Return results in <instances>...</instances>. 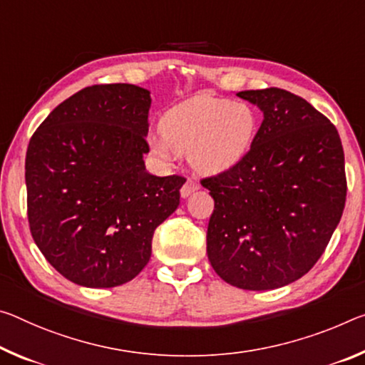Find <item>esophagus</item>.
<instances>
[{"instance_id":"34e87169","label":"esophagus","mask_w":365,"mask_h":365,"mask_svg":"<svg viewBox=\"0 0 365 365\" xmlns=\"http://www.w3.org/2000/svg\"><path fill=\"white\" fill-rule=\"evenodd\" d=\"M198 188H200L198 183L193 182V180H187V182H185L183 187H182V190H180L182 198H188V196L192 195V193H195Z\"/></svg>"}]
</instances>
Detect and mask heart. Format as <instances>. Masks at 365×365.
I'll return each mask as SVG.
<instances>
[{
	"label": "heart",
	"mask_w": 365,
	"mask_h": 365,
	"mask_svg": "<svg viewBox=\"0 0 365 365\" xmlns=\"http://www.w3.org/2000/svg\"><path fill=\"white\" fill-rule=\"evenodd\" d=\"M257 126L255 110L247 102L198 94L167 110L160 121L162 135L153 138L151 146L162 162L188 154L196 170L214 175L245 158Z\"/></svg>",
	"instance_id": "heart-1"
}]
</instances>
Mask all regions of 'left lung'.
Listing matches in <instances>:
<instances>
[{"instance_id":"1","label":"left lung","mask_w":365,"mask_h":365,"mask_svg":"<svg viewBox=\"0 0 365 365\" xmlns=\"http://www.w3.org/2000/svg\"><path fill=\"white\" fill-rule=\"evenodd\" d=\"M237 96L263 121L239 164L201 180L214 200L206 252L225 282L268 291L325 252L346 203L344 153L334 125L302 97L277 88Z\"/></svg>"}]
</instances>
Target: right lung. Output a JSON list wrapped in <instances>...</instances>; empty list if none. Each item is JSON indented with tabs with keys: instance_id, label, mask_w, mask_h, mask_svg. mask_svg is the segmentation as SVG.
Segmentation results:
<instances>
[{
	"instance_id": "add662e5",
	"label": "right lung",
	"mask_w": 365,
	"mask_h": 365,
	"mask_svg": "<svg viewBox=\"0 0 365 365\" xmlns=\"http://www.w3.org/2000/svg\"><path fill=\"white\" fill-rule=\"evenodd\" d=\"M151 92L99 84L61 102L26 154L27 217L40 252L74 284L115 287L141 273L154 230L180 205L183 177L143 155Z\"/></svg>"
}]
</instances>
